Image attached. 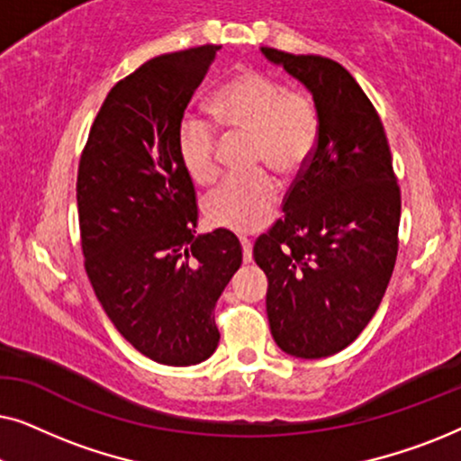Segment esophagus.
I'll use <instances>...</instances> for the list:
<instances>
[{
    "instance_id": "1",
    "label": "esophagus",
    "mask_w": 461,
    "mask_h": 461,
    "mask_svg": "<svg viewBox=\"0 0 461 461\" xmlns=\"http://www.w3.org/2000/svg\"><path fill=\"white\" fill-rule=\"evenodd\" d=\"M241 248H243V262H251L254 254H251V241H249V239H241Z\"/></svg>"
}]
</instances>
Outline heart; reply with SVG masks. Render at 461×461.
Segmentation results:
<instances>
[{
    "label": "heart",
    "instance_id": "obj_1",
    "mask_svg": "<svg viewBox=\"0 0 461 461\" xmlns=\"http://www.w3.org/2000/svg\"><path fill=\"white\" fill-rule=\"evenodd\" d=\"M212 117L226 134L248 136L249 166L295 176L317 149L321 119L311 94L285 87L267 73L241 71L212 100ZM186 174L207 185L218 176V130L199 117H185L176 134ZM279 197L267 172L230 176L205 197V216L218 229L254 232L267 224Z\"/></svg>",
    "mask_w": 461,
    "mask_h": 461
}]
</instances>
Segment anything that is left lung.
I'll return each instance as SVG.
<instances>
[{"instance_id": "left-lung-1", "label": "left lung", "mask_w": 461, "mask_h": 461, "mask_svg": "<svg viewBox=\"0 0 461 461\" xmlns=\"http://www.w3.org/2000/svg\"><path fill=\"white\" fill-rule=\"evenodd\" d=\"M306 86L319 109L317 149L283 212L258 237L268 276L270 333L283 352L323 358L355 342L374 317L399 251L401 188L371 100L336 60L262 48Z\"/></svg>"}]
</instances>
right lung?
I'll use <instances>...</instances> for the list:
<instances>
[{"instance_id": "right-lung-1", "label": "right lung", "mask_w": 461, "mask_h": 461, "mask_svg": "<svg viewBox=\"0 0 461 461\" xmlns=\"http://www.w3.org/2000/svg\"><path fill=\"white\" fill-rule=\"evenodd\" d=\"M220 46L144 62L117 81L79 159L86 273L106 317L144 357L188 367L213 355V308L243 262L226 229L194 235L197 194L176 134Z\"/></svg>"}]
</instances>
